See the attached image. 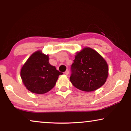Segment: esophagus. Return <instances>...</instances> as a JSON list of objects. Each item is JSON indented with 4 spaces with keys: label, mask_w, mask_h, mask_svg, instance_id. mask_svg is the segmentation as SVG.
<instances>
[{
    "label": "esophagus",
    "mask_w": 131,
    "mask_h": 131,
    "mask_svg": "<svg viewBox=\"0 0 131 131\" xmlns=\"http://www.w3.org/2000/svg\"><path fill=\"white\" fill-rule=\"evenodd\" d=\"M64 73H65V74H66V75H68L69 74V70H66L65 72H64Z\"/></svg>",
    "instance_id": "obj_1"
}]
</instances>
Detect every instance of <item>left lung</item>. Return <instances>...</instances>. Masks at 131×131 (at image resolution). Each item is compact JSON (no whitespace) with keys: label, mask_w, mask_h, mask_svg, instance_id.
Wrapping results in <instances>:
<instances>
[{"label":"left lung","mask_w":131,"mask_h":131,"mask_svg":"<svg viewBox=\"0 0 131 131\" xmlns=\"http://www.w3.org/2000/svg\"><path fill=\"white\" fill-rule=\"evenodd\" d=\"M73 61L70 80L76 88L91 92L106 82L108 74L107 62L92 48H85L77 52Z\"/></svg>","instance_id":"8db88e82"}]
</instances>
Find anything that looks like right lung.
<instances>
[{"mask_svg": "<svg viewBox=\"0 0 131 131\" xmlns=\"http://www.w3.org/2000/svg\"><path fill=\"white\" fill-rule=\"evenodd\" d=\"M21 78L30 92L43 94L55 86L58 76L62 73L49 62L48 55L37 51L30 56L21 70Z\"/></svg>", "mask_w": 131, "mask_h": 131, "instance_id": "obj_1", "label": "right lung"}]
</instances>
